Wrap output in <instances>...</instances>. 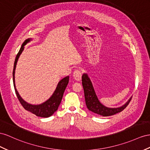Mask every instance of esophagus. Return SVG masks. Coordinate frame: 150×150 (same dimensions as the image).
<instances>
[{
    "instance_id": "1",
    "label": "esophagus",
    "mask_w": 150,
    "mask_h": 150,
    "mask_svg": "<svg viewBox=\"0 0 150 150\" xmlns=\"http://www.w3.org/2000/svg\"><path fill=\"white\" fill-rule=\"evenodd\" d=\"M81 76H82V72L80 70H75L73 72V77L74 79L77 81H79L81 80Z\"/></svg>"
}]
</instances>
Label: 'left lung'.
Here are the masks:
<instances>
[{"mask_svg": "<svg viewBox=\"0 0 150 150\" xmlns=\"http://www.w3.org/2000/svg\"><path fill=\"white\" fill-rule=\"evenodd\" d=\"M82 84L84 89L85 102L88 109L96 114L103 117L113 115L122 112L127 106L132 98L131 96L127 102L121 107L116 108L107 107L100 102L93 86L91 81L86 73H84L82 76Z\"/></svg>", "mask_w": 150, "mask_h": 150, "instance_id": "8db88e82", "label": "left lung"}]
</instances>
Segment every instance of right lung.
<instances>
[{
	"instance_id": "add662e5",
	"label": "right lung",
	"mask_w": 150,
	"mask_h": 150,
	"mask_svg": "<svg viewBox=\"0 0 150 150\" xmlns=\"http://www.w3.org/2000/svg\"><path fill=\"white\" fill-rule=\"evenodd\" d=\"M31 40H32V38H28L24 42V43L22 44V46L21 48H20L18 54H17V55H16V57L14 61V64L13 72L14 90L19 101L20 102V103H21V104L23 105V107L25 108V109H26V110L28 111L33 113V114L36 115V116L47 118V117H49L51 115H53L55 113V112L57 110L59 105L62 101L64 91H65L66 88L68 84L69 80V76L65 77V78L60 81L58 83L57 86L54 93L52 94V95L50 97V98H48L47 101H45V102L39 105H33V104H30L29 103H28L26 102V101L24 100L21 98V96L19 95L18 91H17V89L16 88L15 70H16V64H17L18 59L20 55L21 54L23 51L24 50L25 46L28 43H29L30 41H31Z\"/></svg>"
}]
</instances>
